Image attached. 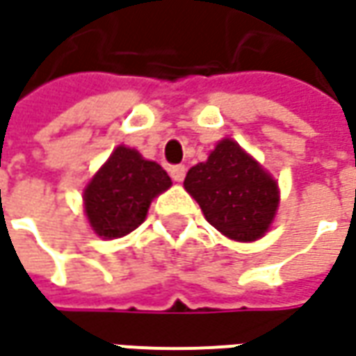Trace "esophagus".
I'll list each match as a JSON object with an SVG mask.
<instances>
[{
  "label": "esophagus",
  "instance_id": "esophagus-1",
  "mask_svg": "<svg viewBox=\"0 0 356 356\" xmlns=\"http://www.w3.org/2000/svg\"><path fill=\"white\" fill-rule=\"evenodd\" d=\"M185 173H186V168L185 165H173L170 170V175L173 181H177V183H181L183 179H185Z\"/></svg>",
  "mask_w": 356,
  "mask_h": 356
}]
</instances>
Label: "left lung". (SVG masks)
<instances>
[{
	"label": "left lung",
	"mask_w": 356,
	"mask_h": 356,
	"mask_svg": "<svg viewBox=\"0 0 356 356\" xmlns=\"http://www.w3.org/2000/svg\"><path fill=\"white\" fill-rule=\"evenodd\" d=\"M183 185L210 225L238 243L264 237L280 204L275 179L231 138L191 168Z\"/></svg>",
	"instance_id": "1"
}]
</instances>
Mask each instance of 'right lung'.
<instances>
[{"label":"right lung","mask_w":356,"mask_h":356,"mask_svg":"<svg viewBox=\"0 0 356 356\" xmlns=\"http://www.w3.org/2000/svg\"><path fill=\"white\" fill-rule=\"evenodd\" d=\"M170 186L160 163L121 144L84 188V212L96 235L123 237L146 220L154 198Z\"/></svg>","instance_id":"obj_1"}]
</instances>
